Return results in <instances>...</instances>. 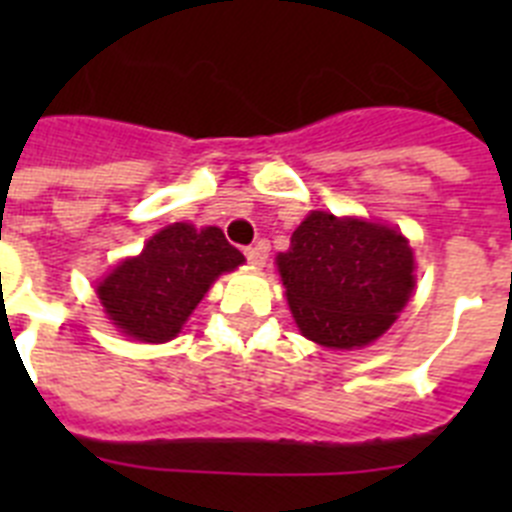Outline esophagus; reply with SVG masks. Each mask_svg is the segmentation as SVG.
Wrapping results in <instances>:
<instances>
[{
    "label": "esophagus",
    "mask_w": 512,
    "mask_h": 512,
    "mask_svg": "<svg viewBox=\"0 0 512 512\" xmlns=\"http://www.w3.org/2000/svg\"><path fill=\"white\" fill-rule=\"evenodd\" d=\"M243 253H246L248 264H251L253 269H261V266L266 264V251L261 246H248Z\"/></svg>",
    "instance_id": "obj_1"
}]
</instances>
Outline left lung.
I'll return each instance as SVG.
<instances>
[{
	"mask_svg": "<svg viewBox=\"0 0 512 512\" xmlns=\"http://www.w3.org/2000/svg\"><path fill=\"white\" fill-rule=\"evenodd\" d=\"M277 266L297 328L325 348L377 341L415 287L413 248L400 230L318 210Z\"/></svg>",
	"mask_w": 512,
	"mask_h": 512,
	"instance_id": "left-lung-1",
	"label": "left lung"
}]
</instances>
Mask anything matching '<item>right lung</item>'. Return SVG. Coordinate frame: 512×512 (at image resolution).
Returning <instances> with one entry per match:
<instances>
[{
  "mask_svg": "<svg viewBox=\"0 0 512 512\" xmlns=\"http://www.w3.org/2000/svg\"><path fill=\"white\" fill-rule=\"evenodd\" d=\"M243 261L220 228L174 223L158 230L138 256L120 261L99 282L97 295L125 336L164 343L182 330L212 282Z\"/></svg>",
  "mask_w": 512,
  "mask_h": 512,
  "instance_id": "obj_1",
  "label": "right lung"
}]
</instances>
